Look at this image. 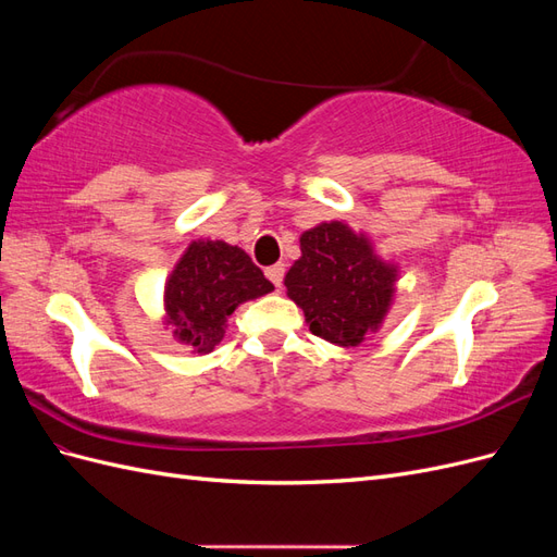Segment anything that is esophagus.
<instances>
[{
	"label": "esophagus",
	"mask_w": 557,
	"mask_h": 557,
	"mask_svg": "<svg viewBox=\"0 0 557 557\" xmlns=\"http://www.w3.org/2000/svg\"><path fill=\"white\" fill-rule=\"evenodd\" d=\"M283 274H285V267L283 264H274V267L267 269V278L272 281L278 290H281V285H283Z\"/></svg>",
	"instance_id": "esophagus-1"
}]
</instances>
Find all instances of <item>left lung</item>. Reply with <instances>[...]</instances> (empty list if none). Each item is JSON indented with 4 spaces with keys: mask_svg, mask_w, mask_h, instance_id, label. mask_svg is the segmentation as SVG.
Instances as JSON below:
<instances>
[{
    "mask_svg": "<svg viewBox=\"0 0 557 557\" xmlns=\"http://www.w3.org/2000/svg\"><path fill=\"white\" fill-rule=\"evenodd\" d=\"M299 250L283 283L309 330L344 348L379 332L395 297L397 267L376 256L367 234L342 221L320 223L301 232Z\"/></svg>",
    "mask_w": 557,
    "mask_h": 557,
    "instance_id": "8db88e82",
    "label": "left lung"
}]
</instances>
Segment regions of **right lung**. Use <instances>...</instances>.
I'll use <instances>...</instances> for the list:
<instances>
[{
	"label": "right lung",
	"mask_w": 557,
	"mask_h": 557,
	"mask_svg": "<svg viewBox=\"0 0 557 557\" xmlns=\"http://www.w3.org/2000/svg\"><path fill=\"white\" fill-rule=\"evenodd\" d=\"M272 290L274 285L239 246L197 239L166 276L164 325L181 344L205 356L223 342L234 309Z\"/></svg>",
	"instance_id": "obj_1"
}]
</instances>
